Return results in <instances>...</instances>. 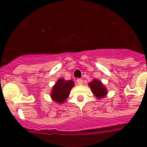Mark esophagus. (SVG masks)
Returning <instances> with one entry per match:
<instances>
[{"instance_id":"1","label":"esophagus","mask_w":147,"mask_h":147,"mask_svg":"<svg viewBox=\"0 0 147 147\" xmlns=\"http://www.w3.org/2000/svg\"><path fill=\"white\" fill-rule=\"evenodd\" d=\"M77 83L78 84V85H83V80L80 78H78V79H77Z\"/></svg>"}]
</instances>
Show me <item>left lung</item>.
<instances>
[{
  "label": "left lung",
  "instance_id": "1",
  "mask_svg": "<svg viewBox=\"0 0 147 147\" xmlns=\"http://www.w3.org/2000/svg\"><path fill=\"white\" fill-rule=\"evenodd\" d=\"M88 86L92 89L93 94L97 99H102L106 96L108 91H107L105 85L100 80H97V79H93L92 82L88 83Z\"/></svg>",
  "mask_w": 147,
  "mask_h": 147
}]
</instances>
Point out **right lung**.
<instances>
[{"label": "right lung", "mask_w": 147, "mask_h": 147, "mask_svg": "<svg viewBox=\"0 0 147 147\" xmlns=\"http://www.w3.org/2000/svg\"><path fill=\"white\" fill-rule=\"evenodd\" d=\"M75 86L73 80H65L64 78H59L52 87L51 97L53 101L58 104H62L68 98L71 89Z\"/></svg>", "instance_id": "right-lung-1"}]
</instances>
